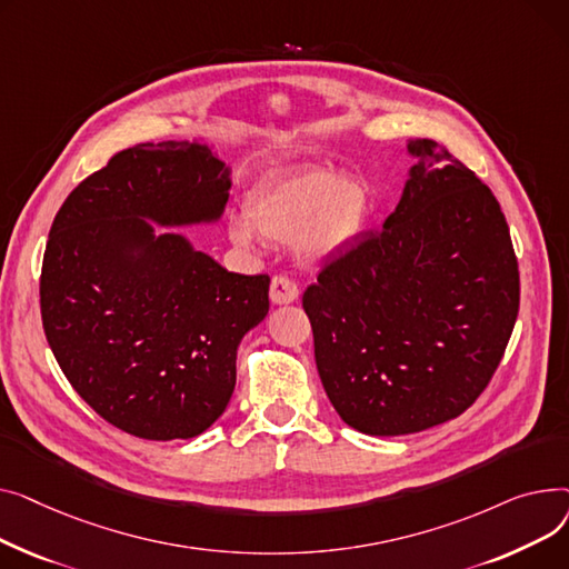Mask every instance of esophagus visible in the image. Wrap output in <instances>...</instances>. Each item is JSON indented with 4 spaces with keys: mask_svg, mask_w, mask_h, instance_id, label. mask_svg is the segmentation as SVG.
I'll list each match as a JSON object with an SVG mask.
<instances>
[{
    "mask_svg": "<svg viewBox=\"0 0 569 569\" xmlns=\"http://www.w3.org/2000/svg\"><path fill=\"white\" fill-rule=\"evenodd\" d=\"M300 289L293 280H289L287 276H276L271 280V303L273 306H289L293 300H298Z\"/></svg>",
    "mask_w": 569,
    "mask_h": 569,
    "instance_id": "34e87169",
    "label": "esophagus"
}]
</instances>
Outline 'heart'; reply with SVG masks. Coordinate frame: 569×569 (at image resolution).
<instances>
[{
  "mask_svg": "<svg viewBox=\"0 0 569 569\" xmlns=\"http://www.w3.org/2000/svg\"><path fill=\"white\" fill-rule=\"evenodd\" d=\"M370 216V197L360 181L330 172L293 170L261 181L248 197L246 218L231 216L229 237L252 248L257 233L276 243H298L323 259L351 248Z\"/></svg>",
  "mask_w": 569,
  "mask_h": 569,
  "instance_id": "obj_1",
  "label": "heart"
}]
</instances>
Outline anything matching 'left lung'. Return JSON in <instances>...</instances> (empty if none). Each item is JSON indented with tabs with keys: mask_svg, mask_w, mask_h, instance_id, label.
Listing matches in <instances>:
<instances>
[{
	"mask_svg": "<svg viewBox=\"0 0 569 569\" xmlns=\"http://www.w3.org/2000/svg\"><path fill=\"white\" fill-rule=\"evenodd\" d=\"M418 162L383 229L323 266L303 293L323 390L370 437L457 418L487 388L519 312V269L493 192L448 149Z\"/></svg>",
	"mask_w": 569,
	"mask_h": 569,
	"instance_id": "obj_1",
	"label": "left lung"
}]
</instances>
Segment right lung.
<instances>
[{"instance_id":"right-lung-1","label":"right lung","mask_w":569,"mask_h":569,"mask_svg":"<svg viewBox=\"0 0 569 569\" xmlns=\"http://www.w3.org/2000/svg\"><path fill=\"white\" fill-rule=\"evenodd\" d=\"M231 170L209 144L119 151L61 204L41 271V317L66 379L110 425L192 439L227 409L237 349L269 315V276H241L179 231L224 213Z\"/></svg>"}]
</instances>
